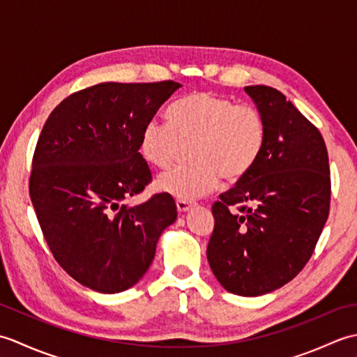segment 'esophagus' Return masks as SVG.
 I'll return each instance as SVG.
<instances>
[{
  "mask_svg": "<svg viewBox=\"0 0 357 357\" xmlns=\"http://www.w3.org/2000/svg\"><path fill=\"white\" fill-rule=\"evenodd\" d=\"M193 206H195L193 201H183V199L176 201V207L179 211H187V210H190Z\"/></svg>",
  "mask_w": 357,
  "mask_h": 357,
  "instance_id": "esophagus-1",
  "label": "esophagus"
}]
</instances>
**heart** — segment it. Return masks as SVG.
Segmentation results:
<instances>
[{
  "mask_svg": "<svg viewBox=\"0 0 357 357\" xmlns=\"http://www.w3.org/2000/svg\"><path fill=\"white\" fill-rule=\"evenodd\" d=\"M169 121L150 119L144 126L139 151L146 161L167 169L183 144H190L192 162L162 173L159 190L193 201L215 190L219 178L238 181L259 161L267 138L262 113L255 105L236 104L211 92H193L173 104Z\"/></svg>",
  "mask_w": 357,
  "mask_h": 357,
  "instance_id": "obj_1",
  "label": "heart"
}]
</instances>
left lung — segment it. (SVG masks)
Here are the masks:
<instances>
[{
	"instance_id": "left-lung-1",
	"label": "left lung",
	"mask_w": 357,
	"mask_h": 357,
	"mask_svg": "<svg viewBox=\"0 0 357 357\" xmlns=\"http://www.w3.org/2000/svg\"><path fill=\"white\" fill-rule=\"evenodd\" d=\"M265 121L259 161L211 206V271L227 291L261 296L298 275L328 219L331 179L321 132L279 90L247 86Z\"/></svg>"
}]
</instances>
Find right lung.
Returning <instances> with one entry per match:
<instances>
[{
  "mask_svg": "<svg viewBox=\"0 0 357 357\" xmlns=\"http://www.w3.org/2000/svg\"><path fill=\"white\" fill-rule=\"evenodd\" d=\"M179 87L159 81L82 89L53 109L38 138L29 179L38 222L55 261L95 291L138 282L161 233L176 221L167 193L133 207L124 201L151 183L139 153L142 128Z\"/></svg>",
  "mask_w": 357,
  "mask_h": 357,
  "instance_id": "add662e5",
  "label": "right lung"
}]
</instances>
